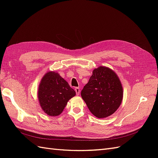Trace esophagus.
Wrapping results in <instances>:
<instances>
[{
	"label": "esophagus",
	"instance_id": "34e87169",
	"mask_svg": "<svg viewBox=\"0 0 158 158\" xmlns=\"http://www.w3.org/2000/svg\"><path fill=\"white\" fill-rule=\"evenodd\" d=\"M75 92H76V95H78L79 94H80V88H78V87H76V88H75Z\"/></svg>",
	"mask_w": 158,
	"mask_h": 158
}]
</instances>
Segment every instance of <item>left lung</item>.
I'll return each mask as SVG.
<instances>
[{
	"label": "left lung",
	"mask_w": 158,
	"mask_h": 158,
	"mask_svg": "<svg viewBox=\"0 0 158 158\" xmlns=\"http://www.w3.org/2000/svg\"><path fill=\"white\" fill-rule=\"evenodd\" d=\"M81 96L94 116L99 118L111 115L120 106L123 86L118 76L106 66L95 69Z\"/></svg>",
	"instance_id": "1"
}]
</instances>
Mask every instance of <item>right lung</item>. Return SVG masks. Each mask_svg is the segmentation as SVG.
Masks as SVG:
<instances>
[{"mask_svg":"<svg viewBox=\"0 0 158 158\" xmlns=\"http://www.w3.org/2000/svg\"><path fill=\"white\" fill-rule=\"evenodd\" d=\"M75 95V91L56 72L49 71L41 80L37 97L43 111L55 117L63 112L69 100Z\"/></svg>","mask_w":158,"mask_h":158,"instance_id":"add662e5","label":"right lung"}]
</instances>
